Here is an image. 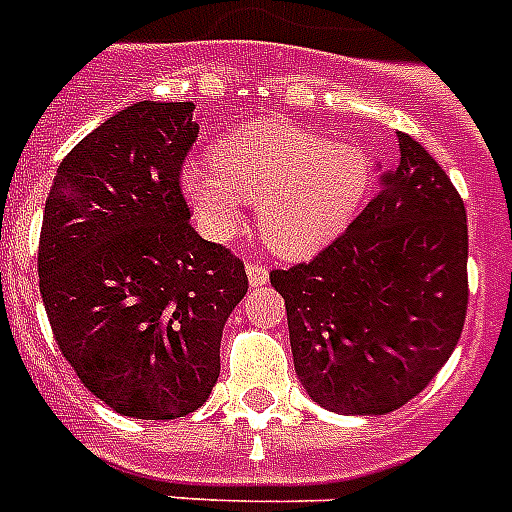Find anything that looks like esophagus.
<instances>
[{"mask_svg":"<svg viewBox=\"0 0 512 512\" xmlns=\"http://www.w3.org/2000/svg\"><path fill=\"white\" fill-rule=\"evenodd\" d=\"M247 276H249V283H252V286H265V283H268V278H270V273H268V268H265L263 263H255V260H249Z\"/></svg>","mask_w":512,"mask_h":512,"instance_id":"1","label":"esophagus"}]
</instances>
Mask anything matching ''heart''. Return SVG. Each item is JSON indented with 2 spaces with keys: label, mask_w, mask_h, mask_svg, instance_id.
<instances>
[{
  "label": "heart",
  "mask_w": 512,
  "mask_h": 512,
  "mask_svg": "<svg viewBox=\"0 0 512 512\" xmlns=\"http://www.w3.org/2000/svg\"><path fill=\"white\" fill-rule=\"evenodd\" d=\"M372 187V158L281 122H252L213 150L208 169L184 171V190L218 236L239 226V200L257 205V229L281 255H312L341 234Z\"/></svg>",
  "instance_id": "1"
}]
</instances>
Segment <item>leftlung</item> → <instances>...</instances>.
Returning a JSON list of instances; mask_svg holds the SVG:
<instances>
[{"instance_id":"obj_1","label":"left lung","mask_w":512,"mask_h":512,"mask_svg":"<svg viewBox=\"0 0 512 512\" xmlns=\"http://www.w3.org/2000/svg\"><path fill=\"white\" fill-rule=\"evenodd\" d=\"M466 208L414 137L349 229L309 263L270 270L309 398L338 414L401 409L461 338L468 307Z\"/></svg>"}]
</instances>
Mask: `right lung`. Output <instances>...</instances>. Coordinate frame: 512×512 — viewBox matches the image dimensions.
I'll use <instances>...</instances> for the list:
<instances>
[{
  "mask_svg": "<svg viewBox=\"0 0 512 512\" xmlns=\"http://www.w3.org/2000/svg\"><path fill=\"white\" fill-rule=\"evenodd\" d=\"M195 103L140 101L83 137L46 197L38 281L51 333L122 416L176 419L208 401L221 333L249 281L192 229L182 166Z\"/></svg>",
  "mask_w": 512,
  "mask_h": 512,
  "instance_id": "obj_1",
  "label": "right lung"
}]
</instances>
